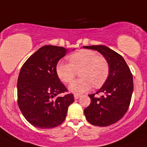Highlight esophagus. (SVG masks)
I'll return each mask as SVG.
<instances>
[{"mask_svg":"<svg viewBox=\"0 0 147 147\" xmlns=\"http://www.w3.org/2000/svg\"><path fill=\"white\" fill-rule=\"evenodd\" d=\"M80 97H81V95H74V98H75V100H76V99H78Z\"/></svg>","mask_w":147,"mask_h":147,"instance_id":"1","label":"esophagus"}]
</instances>
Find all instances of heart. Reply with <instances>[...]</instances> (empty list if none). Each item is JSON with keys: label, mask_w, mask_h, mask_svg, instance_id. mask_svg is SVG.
I'll return each mask as SVG.
<instances>
[{"label": "heart", "mask_w": 147, "mask_h": 147, "mask_svg": "<svg viewBox=\"0 0 147 147\" xmlns=\"http://www.w3.org/2000/svg\"><path fill=\"white\" fill-rule=\"evenodd\" d=\"M69 63L59 61L56 66V73L61 81L69 84L80 71L81 78L70 84L69 90L75 94H82L94 86H100L109 76V63L104 58L99 57L98 53L89 49H83L69 57Z\"/></svg>", "instance_id": "1"}]
</instances>
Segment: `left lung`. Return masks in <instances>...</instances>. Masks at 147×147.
I'll return each instance as SVG.
<instances>
[{"label":"left lung","mask_w":147,"mask_h":147,"mask_svg":"<svg viewBox=\"0 0 147 147\" xmlns=\"http://www.w3.org/2000/svg\"><path fill=\"white\" fill-rule=\"evenodd\" d=\"M83 47L100 52L109 63V76L96 92L103 93V95H89L91 104L84 109L89 123L107 127L119 121L128 110L133 92L132 75L123 57L109 47L104 45Z\"/></svg>","instance_id":"8db88e82"}]
</instances>
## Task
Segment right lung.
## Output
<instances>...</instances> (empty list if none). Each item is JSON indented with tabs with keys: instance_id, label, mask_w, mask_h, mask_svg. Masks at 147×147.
I'll return each mask as SVG.
<instances>
[{
	"instance_id": "right-lung-1",
	"label": "right lung",
	"mask_w": 147,
	"mask_h": 147,
	"mask_svg": "<svg viewBox=\"0 0 147 147\" xmlns=\"http://www.w3.org/2000/svg\"><path fill=\"white\" fill-rule=\"evenodd\" d=\"M68 52L62 47L43 46L20 69L18 104L24 118L34 127L51 129L59 126L74 102L72 94L55 98L67 90L56 73V66Z\"/></svg>"
}]
</instances>
